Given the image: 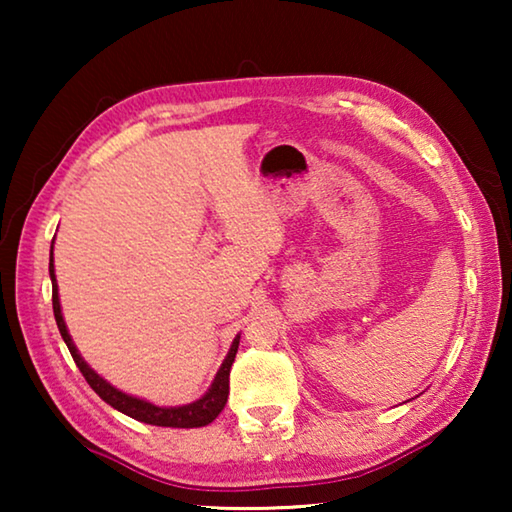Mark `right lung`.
<instances>
[{
    "instance_id": "1",
    "label": "right lung",
    "mask_w": 512,
    "mask_h": 512,
    "mask_svg": "<svg viewBox=\"0 0 512 512\" xmlns=\"http://www.w3.org/2000/svg\"><path fill=\"white\" fill-rule=\"evenodd\" d=\"M49 275H51V302H54V316H56V325L60 329V336H63L65 345L69 348V354L79 370L83 372V377L88 384L92 386V391L97 393L103 402L110 404L112 409L121 411L128 418H135L146 424H155V427H178V429H194V427H205L210 424L216 415L223 411L225 402H228V393H230V368L235 363V354L239 348V336L230 345L228 357L223 359L219 372L212 381V386L207 388V393L192 404L185 406H155L146 400H140V397L126 395L124 391H119L112 384H108L106 379L97 375L88 363L83 361V357L76 350V345L72 341V336L67 332V325L63 320V311H60V300H58V284H56V273H54V246H51L49 253Z\"/></svg>"
}]
</instances>
